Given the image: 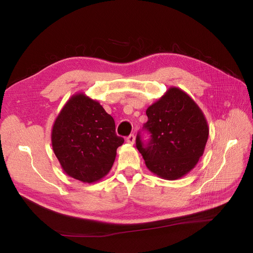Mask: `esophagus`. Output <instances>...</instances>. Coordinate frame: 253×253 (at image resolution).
<instances>
[{
    "label": "esophagus",
    "instance_id": "1",
    "mask_svg": "<svg viewBox=\"0 0 253 253\" xmlns=\"http://www.w3.org/2000/svg\"><path fill=\"white\" fill-rule=\"evenodd\" d=\"M134 140H135L134 135H133V134H130L129 136H127L126 142H127V143H129V144H133V143H134Z\"/></svg>",
    "mask_w": 253,
    "mask_h": 253
}]
</instances>
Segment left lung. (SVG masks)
<instances>
[{
  "label": "left lung",
  "instance_id": "8db88e82",
  "mask_svg": "<svg viewBox=\"0 0 253 253\" xmlns=\"http://www.w3.org/2000/svg\"><path fill=\"white\" fill-rule=\"evenodd\" d=\"M144 128L151 140L144 146L140 135L135 144L146 168L165 180H177L190 172L204 155L209 125L195 100L177 86H170L147 110Z\"/></svg>",
  "mask_w": 253,
  "mask_h": 253
}]
</instances>
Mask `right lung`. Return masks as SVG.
I'll return each instance as SVG.
<instances>
[{
  "label": "right lung",
  "mask_w": 253,
  "mask_h": 253,
  "mask_svg": "<svg viewBox=\"0 0 253 253\" xmlns=\"http://www.w3.org/2000/svg\"><path fill=\"white\" fill-rule=\"evenodd\" d=\"M52 147L66 174L94 183L110 171L124 139L96 99L84 92L72 95L57 115L50 133Z\"/></svg>",
  "instance_id": "obj_1"
}]
</instances>
